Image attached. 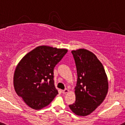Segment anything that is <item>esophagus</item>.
<instances>
[{
	"mask_svg": "<svg viewBox=\"0 0 125 125\" xmlns=\"http://www.w3.org/2000/svg\"><path fill=\"white\" fill-rule=\"evenodd\" d=\"M68 92V89H65L64 90H62V93L63 94H66Z\"/></svg>",
	"mask_w": 125,
	"mask_h": 125,
	"instance_id": "1",
	"label": "esophagus"
}]
</instances>
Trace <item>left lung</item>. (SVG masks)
<instances>
[{
  "label": "left lung",
  "mask_w": 125,
  "mask_h": 125,
  "mask_svg": "<svg viewBox=\"0 0 125 125\" xmlns=\"http://www.w3.org/2000/svg\"><path fill=\"white\" fill-rule=\"evenodd\" d=\"M77 70L74 88L76 101L69 105L79 116L90 114L104 100L108 91V81L101 62L92 52L85 49L71 51Z\"/></svg>",
  "instance_id": "8db88e82"
}]
</instances>
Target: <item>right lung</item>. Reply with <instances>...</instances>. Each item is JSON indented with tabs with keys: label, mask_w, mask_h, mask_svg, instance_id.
<instances>
[{
	"label": "right lung",
	"mask_w": 125,
	"mask_h": 125,
	"mask_svg": "<svg viewBox=\"0 0 125 125\" xmlns=\"http://www.w3.org/2000/svg\"><path fill=\"white\" fill-rule=\"evenodd\" d=\"M67 52L66 49L40 46L27 54L18 64L13 77L14 90L29 107L41 109L57 95L54 68Z\"/></svg>",
	"instance_id": "add662e5"
}]
</instances>
